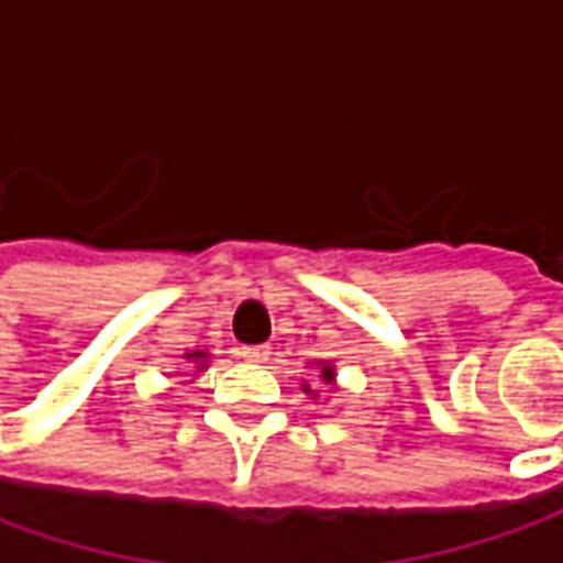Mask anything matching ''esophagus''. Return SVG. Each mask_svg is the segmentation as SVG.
Masks as SVG:
<instances>
[{"instance_id":"obj_1","label":"esophagus","mask_w":563,"mask_h":563,"mask_svg":"<svg viewBox=\"0 0 563 563\" xmlns=\"http://www.w3.org/2000/svg\"><path fill=\"white\" fill-rule=\"evenodd\" d=\"M240 355H243L245 361H252V364H262V361L271 358V349H267V345H243Z\"/></svg>"}]
</instances>
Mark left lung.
Listing matches in <instances>:
<instances>
[{"mask_svg": "<svg viewBox=\"0 0 563 563\" xmlns=\"http://www.w3.org/2000/svg\"><path fill=\"white\" fill-rule=\"evenodd\" d=\"M320 377H323V383H333L336 374H333V367H330V364H323V367H320ZM305 393H311V386H305Z\"/></svg>", "mask_w": 563, "mask_h": 563, "instance_id": "obj_1", "label": "left lung"}]
</instances>
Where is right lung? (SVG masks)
<instances>
[{
	"label": "right lung",
	"instance_id": "1",
	"mask_svg": "<svg viewBox=\"0 0 563 563\" xmlns=\"http://www.w3.org/2000/svg\"><path fill=\"white\" fill-rule=\"evenodd\" d=\"M186 361H199V367H205V358H208V352H186Z\"/></svg>",
	"mask_w": 563,
	"mask_h": 563
}]
</instances>
